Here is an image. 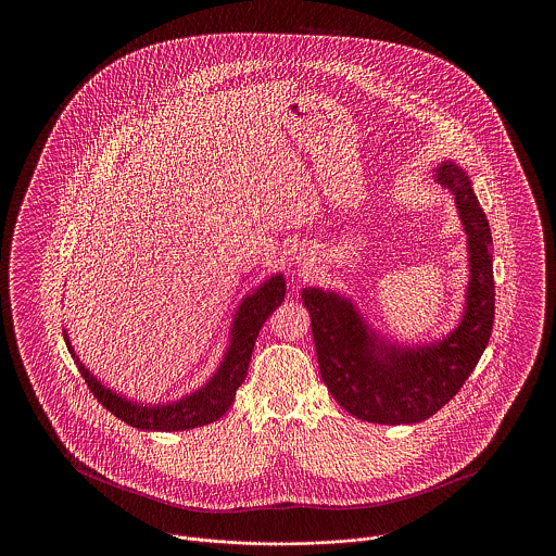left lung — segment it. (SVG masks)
I'll return each mask as SVG.
<instances>
[{
	"instance_id": "8db88e82",
	"label": "left lung",
	"mask_w": 556,
	"mask_h": 556,
	"mask_svg": "<svg viewBox=\"0 0 556 556\" xmlns=\"http://www.w3.org/2000/svg\"><path fill=\"white\" fill-rule=\"evenodd\" d=\"M435 181L454 193L469 245V288L463 320L448 338L419 348L386 344L354 304L318 288L302 290L313 318L323 383L338 404L370 424H419L458 394L476 369L494 325L492 233L469 177L442 162Z\"/></svg>"
}]
</instances>
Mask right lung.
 I'll list each match as a JSON object with an SVG mask.
<instances>
[{
  "instance_id": "right-lung-1",
  "label": "right lung",
  "mask_w": 556,
  "mask_h": 556,
  "mask_svg": "<svg viewBox=\"0 0 556 556\" xmlns=\"http://www.w3.org/2000/svg\"><path fill=\"white\" fill-rule=\"evenodd\" d=\"M283 298H286L283 275L270 277L254 293L245 295L243 302L239 304L238 315L233 318L231 344L227 348V354L220 367L212 375L211 381L198 392H193L191 396L181 397L168 404H156V406L137 404L108 390L89 370L85 369V365L80 363L79 356L75 354L73 345L68 342V336H64V340L87 388L114 417L137 429L184 431V429L212 424L229 410L239 386L248 375V365L252 358L258 331L263 329L266 318L273 315V311L281 306Z\"/></svg>"
}]
</instances>
